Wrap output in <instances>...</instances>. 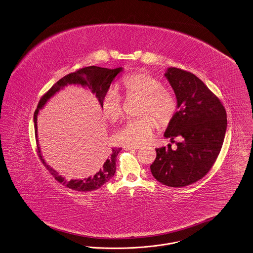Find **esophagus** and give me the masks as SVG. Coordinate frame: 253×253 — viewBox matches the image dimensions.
<instances>
[{
    "mask_svg": "<svg viewBox=\"0 0 253 253\" xmlns=\"http://www.w3.org/2000/svg\"><path fill=\"white\" fill-rule=\"evenodd\" d=\"M124 149H126V150H137V149H139V146H136V145H127V146H124Z\"/></svg>",
    "mask_w": 253,
    "mask_h": 253,
    "instance_id": "esophagus-1",
    "label": "esophagus"
}]
</instances>
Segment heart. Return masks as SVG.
Wrapping results in <instances>:
<instances>
[{"label": "heart", "mask_w": 253, "mask_h": 253, "mask_svg": "<svg viewBox=\"0 0 253 253\" xmlns=\"http://www.w3.org/2000/svg\"><path fill=\"white\" fill-rule=\"evenodd\" d=\"M121 87L127 98H141L139 119L127 121L115 134L116 141L121 145H142L149 142L157 128V121L169 123L176 115L178 103L174 93L163 86L157 78L145 73H136L123 78ZM106 119L116 121L121 118L123 110L119 93L109 89L101 103Z\"/></svg>", "instance_id": "heart-1"}]
</instances>
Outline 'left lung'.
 <instances>
[{
  "mask_svg": "<svg viewBox=\"0 0 253 253\" xmlns=\"http://www.w3.org/2000/svg\"><path fill=\"white\" fill-rule=\"evenodd\" d=\"M175 91L178 110L164 133L181 141L156 149L151 172L170 187H183L204 178L215 164L226 131V112L218 96L196 75L178 68L165 74Z\"/></svg>",
  "mask_w": 253,
  "mask_h": 253,
  "instance_id": "1",
  "label": "left lung"
}]
</instances>
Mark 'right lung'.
Instances as JSON below:
<instances>
[{
  "instance_id": "obj_1",
  "label": "right lung",
  "mask_w": 253,
  "mask_h": 253,
  "mask_svg": "<svg viewBox=\"0 0 253 253\" xmlns=\"http://www.w3.org/2000/svg\"><path fill=\"white\" fill-rule=\"evenodd\" d=\"M120 72H122V68H117L114 70L100 68L95 66L86 67L83 69H79L75 71V73L65 75L63 78L58 80L50 89H48L45 94L41 97L37 109L34 112V131H35V137L37 140V115L39 113V110L46 103V101L55 94L58 90L63 87L70 85V84H79L83 87H87L88 89L93 92L96 96V98L99 101V104L102 103V99L105 93L108 91L110 88L111 83L115 79V77L119 75ZM121 148H112L111 154L105 159L104 161L100 164L99 167L91 174L88 178L83 179H71L67 180L65 178L61 177L59 174L50 168L47 164H45L43 160V157L41 155L40 149L37 143V154L39 159L41 160L42 164H44L45 169L49 172V174L52 175V177L55 178L58 182L62 183L64 186L75 190L78 192H88L93 191L98 188H100L108 180L114 177L116 173V162L117 157L119 155Z\"/></svg>"
}]
</instances>
